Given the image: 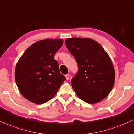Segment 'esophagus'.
Instances as JSON below:
<instances>
[{"mask_svg":"<svg viewBox=\"0 0 134 134\" xmlns=\"http://www.w3.org/2000/svg\"><path fill=\"white\" fill-rule=\"evenodd\" d=\"M65 77H66V79H67V80H69V78H70V75L69 74H66L65 75Z\"/></svg>","mask_w":134,"mask_h":134,"instance_id":"34e87169","label":"esophagus"}]
</instances>
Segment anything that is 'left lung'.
<instances>
[{"mask_svg":"<svg viewBox=\"0 0 134 134\" xmlns=\"http://www.w3.org/2000/svg\"><path fill=\"white\" fill-rule=\"evenodd\" d=\"M65 45L78 65L71 83L79 98L89 104L105 98L115 79V72L108 53L97 42L88 38L67 39Z\"/></svg>","mask_w":134,"mask_h":134,"instance_id":"obj_1","label":"left lung"}]
</instances>
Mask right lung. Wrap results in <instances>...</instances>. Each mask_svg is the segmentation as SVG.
I'll return each mask as SVG.
<instances>
[{
	"label": "right lung",
	"mask_w": 134,
	"mask_h": 134,
	"mask_svg": "<svg viewBox=\"0 0 134 134\" xmlns=\"http://www.w3.org/2000/svg\"><path fill=\"white\" fill-rule=\"evenodd\" d=\"M63 39H44L30 46L18 62L15 80L19 90L30 102L42 104L53 97L65 77L54 58Z\"/></svg>",
	"instance_id": "1"
}]
</instances>
